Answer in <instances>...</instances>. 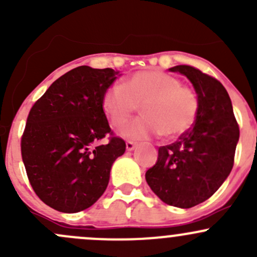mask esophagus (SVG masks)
Here are the masks:
<instances>
[{
    "instance_id": "esophagus-1",
    "label": "esophagus",
    "mask_w": 257,
    "mask_h": 257,
    "mask_svg": "<svg viewBox=\"0 0 257 257\" xmlns=\"http://www.w3.org/2000/svg\"><path fill=\"white\" fill-rule=\"evenodd\" d=\"M125 148H126V150H128V152H132V150L136 149V143H133V142L128 141L125 143Z\"/></svg>"
}]
</instances>
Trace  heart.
Masks as SVG:
<instances>
[{"mask_svg":"<svg viewBox=\"0 0 257 257\" xmlns=\"http://www.w3.org/2000/svg\"><path fill=\"white\" fill-rule=\"evenodd\" d=\"M138 107L143 116L120 129L124 138L144 141L162 134L173 139L193 125L199 102L190 87L162 71L134 73L124 80L123 87L114 84L102 97V110L113 126L125 123Z\"/></svg>","mask_w":257,"mask_h":257,"instance_id":"heart-1","label":"heart"}]
</instances>
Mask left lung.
<instances>
[{"instance_id":"obj_1","label":"left lung","mask_w":257,"mask_h":257,"mask_svg":"<svg viewBox=\"0 0 257 257\" xmlns=\"http://www.w3.org/2000/svg\"><path fill=\"white\" fill-rule=\"evenodd\" d=\"M169 71L184 74L194 85L198 114L193 128L175 143L159 148L145 179L165 204L189 209L208 200L229 177L240 131L231 99L219 80L185 64Z\"/></svg>"}]
</instances>
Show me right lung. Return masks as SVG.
<instances>
[{
	"mask_svg": "<svg viewBox=\"0 0 257 257\" xmlns=\"http://www.w3.org/2000/svg\"><path fill=\"white\" fill-rule=\"evenodd\" d=\"M112 68L80 66L54 80L33 104L21 139L28 180L54 210L78 212L107 189L114 160L125 142L113 136L102 97L116 79ZM107 135L108 145H98Z\"/></svg>",
	"mask_w": 257,
	"mask_h": 257,
	"instance_id": "obj_1",
	"label": "right lung"
}]
</instances>
